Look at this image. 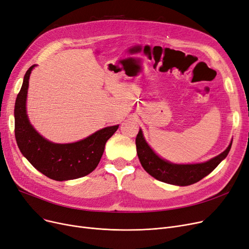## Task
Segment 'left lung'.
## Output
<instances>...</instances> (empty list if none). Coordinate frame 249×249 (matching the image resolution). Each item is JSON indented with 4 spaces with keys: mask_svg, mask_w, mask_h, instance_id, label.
<instances>
[{
    "mask_svg": "<svg viewBox=\"0 0 249 249\" xmlns=\"http://www.w3.org/2000/svg\"><path fill=\"white\" fill-rule=\"evenodd\" d=\"M135 143L140 164L148 174L159 181L177 186L191 185L208 176L228 156L232 145L231 142L222 154L203 163L174 164L156 154L146 142L142 129H139Z\"/></svg>",
    "mask_w": 249,
    "mask_h": 249,
    "instance_id": "left-lung-1",
    "label": "left lung"
}]
</instances>
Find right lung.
Segmentation results:
<instances>
[{
	"label": "right lung",
	"mask_w": 249,
	"mask_h": 249,
	"mask_svg": "<svg viewBox=\"0 0 249 249\" xmlns=\"http://www.w3.org/2000/svg\"><path fill=\"white\" fill-rule=\"evenodd\" d=\"M36 65L27 70L15 102V138L29 163L47 177L66 181L84 177L98 167L106 142L119 125L101 129L72 143H55L41 136L31 125L26 111L29 77Z\"/></svg>",
	"instance_id": "obj_1"
}]
</instances>
